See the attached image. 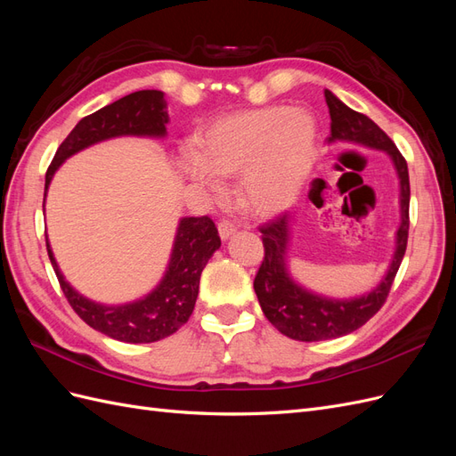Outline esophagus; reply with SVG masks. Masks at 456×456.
Here are the masks:
<instances>
[{
  "mask_svg": "<svg viewBox=\"0 0 456 456\" xmlns=\"http://www.w3.org/2000/svg\"><path fill=\"white\" fill-rule=\"evenodd\" d=\"M236 224L233 223H230V220H223V223H218V236H220V240L223 241H226V240H230L233 233H236Z\"/></svg>",
  "mask_w": 456,
  "mask_h": 456,
  "instance_id": "esophagus-1",
  "label": "esophagus"
}]
</instances>
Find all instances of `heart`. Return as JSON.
Returning <instances> with one entry per match:
<instances>
[{
    "mask_svg": "<svg viewBox=\"0 0 456 456\" xmlns=\"http://www.w3.org/2000/svg\"><path fill=\"white\" fill-rule=\"evenodd\" d=\"M317 159V123L306 110L266 106L215 119L183 156L184 175L203 191L223 194L218 178L241 176L256 215H278L306 186Z\"/></svg>",
    "mask_w": 456,
    "mask_h": 456,
    "instance_id": "1",
    "label": "heart"
}]
</instances>
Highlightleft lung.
Listing matches in <instances>:
<instances>
[{"label":"left lung","mask_w":456,"mask_h":456,"mask_svg":"<svg viewBox=\"0 0 456 456\" xmlns=\"http://www.w3.org/2000/svg\"><path fill=\"white\" fill-rule=\"evenodd\" d=\"M325 101L330 116L329 142L360 144L372 150H382L384 154L390 156L399 178V215H402V223H399L395 232V251L388 272L384 273V278L375 289H370L369 293L362 297L352 298H330L312 293L291 278V273L287 270L291 216L287 213L260 226L265 260H262L253 283L260 308L280 333L302 342L338 338L365 325L386 302L399 265L403 260L409 238L411 188L405 158L399 154L390 136L375 121L348 108L330 91H325Z\"/></svg>","instance_id":"1"}]
</instances>
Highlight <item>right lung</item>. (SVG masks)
Instances as JSON below:
<instances>
[{"instance_id": "obj_1", "label": "right lung", "mask_w": 456, "mask_h": 456, "mask_svg": "<svg viewBox=\"0 0 456 456\" xmlns=\"http://www.w3.org/2000/svg\"><path fill=\"white\" fill-rule=\"evenodd\" d=\"M167 101L161 91L146 89L131 93L94 114L79 119L54 154L45 175V196L54 173L77 151L116 136H161L167 134ZM45 207V200H44ZM51 265L57 273L64 297L74 312L94 330L131 344L156 342L176 333L194 312L200 278L207 262L220 247V238L209 216H184L176 228L167 270L154 291L127 305L108 306L79 295L64 280L45 236Z\"/></svg>"}]
</instances>
